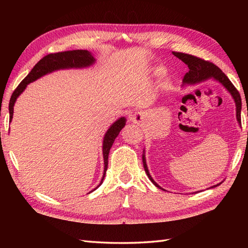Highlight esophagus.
<instances>
[{
	"instance_id": "obj_1",
	"label": "esophagus",
	"mask_w": 248,
	"mask_h": 248,
	"mask_svg": "<svg viewBox=\"0 0 248 248\" xmlns=\"http://www.w3.org/2000/svg\"><path fill=\"white\" fill-rule=\"evenodd\" d=\"M143 119H144V114L140 113V112H135V113L130 117V120L132 121L133 124H140L141 121H143Z\"/></svg>"
}]
</instances>
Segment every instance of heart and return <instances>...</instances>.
I'll return each instance as SVG.
<instances>
[{
	"label": "heart",
	"mask_w": 248,
	"mask_h": 248,
	"mask_svg": "<svg viewBox=\"0 0 248 248\" xmlns=\"http://www.w3.org/2000/svg\"><path fill=\"white\" fill-rule=\"evenodd\" d=\"M155 72H156V73H160V71H157V70H156V71H155Z\"/></svg>",
	"instance_id": "obj_1"
}]
</instances>
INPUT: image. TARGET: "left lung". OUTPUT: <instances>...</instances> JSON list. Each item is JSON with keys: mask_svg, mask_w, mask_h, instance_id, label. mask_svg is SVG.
<instances>
[{"mask_svg": "<svg viewBox=\"0 0 248 248\" xmlns=\"http://www.w3.org/2000/svg\"><path fill=\"white\" fill-rule=\"evenodd\" d=\"M172 54L176 57H178L179 60H181L184 64H186L188 69H189V71L183 78V85H194V84L202 83L203 81H207V80H210V78H212V80L222 84V85L226 89H227V92L231 94V97L233 98L234 102H235L236 120H238L239 124L241 125V108H242L241 96H240L239 92L236 91V88L233 86V84L230 82L227 76H226L217 66H215L214 64H212V62H210L208 61L202 60V59H199V57L193 56L191 54L181 53V52H172ZM143 164H144L145 171L147 173V176H148V178L150 179V181L154 183L156 187L164 189V188H162L150 176L148 167H147V164H146L145 150L143 154ZM220 183L217 184V186H213L211 187H217V186H219Z\"/></svg>", "mask_w": 248, "mask_h": 248, "instance_id": "8db88e82", "label": "left lung"}]
</instances>
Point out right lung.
Wrapping results in <instances>:
<instances>
[{
  "mask_svg": "<svg viewBox=\"0 0 248 248\" xmlns=\"http://www.w3.org/2000/svg\"><path fill=\"white\" fill-rule=\"evenodd\" d=\"M94 57L91 52L87 50H73V51H65V52H59V53L54 54H48L46 55L44 59H41L37 64L34 66L33 69L26 76L23 81L21 82L18 87L15 89V92L12 94V98L9 100V120L12 121L13 115H14V105L17 101V98L21 93L24 92V89L28 86V84L36 81L37 78L44 77L48 73H51L60 69H71V68H86L94 64ZM125 119L124 117H120L115 123L110 125L109 129L107 131L103 139V145H102V151H103V159H104V171L101 179V182L99 183V187L103 182V179L105 177L108 170V154L109 149L112 148V145L114 143L115 139L117 138L119 132L125 125ZM96 187V188H97ZM94 188V189H96Z\"/></svg>",
  "mask_w": 248,
  "mask_h": 248,
  "instance_id": "right-lung-1",
  "label": "right lung"
}]
</instances>
